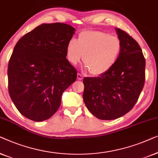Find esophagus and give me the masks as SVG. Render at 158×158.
I'll return each instance as SVG.
<instances>
[{
    "label": "esophagus",
    "mask_w": 158,
    "mask_h": 158,
    "mask_svg": "<svg viewBox=\"0 0 158 158\" xmlns=\"http://www.w3.org/2000/svg\"><path fill=\"white\" fill-rule=\"evenodd\" d=\"M77 79L78 80H82L83 79V76L81 74H77Z\"/></svg>",
    "instance_id": "obj_1"
}]
</instances>
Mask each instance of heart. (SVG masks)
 <instances>
[{
  "label": "heart",
  "mask_w": 158,
  "mask_h": 158,
  "mask_svg": "<svg viewBox=\"0 0 158 158\" xmlns=\"http://www.w3.org/2000/svg\"><path fill=\"white\" fill-rule=\"evenodd\" d=\"M122 42L117 35L99 31H87L72 39L66 46V56L73 65L81 60L91 74L100 76L112 68L121 54ZM84 57H83V56Z\"/></svg>",
  "instance_id": "heart-1"
}]
</instances>
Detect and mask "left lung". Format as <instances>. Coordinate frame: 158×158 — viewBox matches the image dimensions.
<instances>
[{
    "label": "left lung",
    "mask_w": 158,
    "mask_h": 158,
    "mask_svg": "<svg viewBox=\"0 0 158 158\" xmlns=\"http://www.w3.org/2000/svg\"><path fill=\"white\" fill-rule=\"evenodd\" d=\"M122 42L121 54L112 68L97 77L83 79V99L97 118L112 120L132 110L145 80V59L135 40L116 28Z\"/></svg>",
    "instance_id": "1"
}]
</instances>
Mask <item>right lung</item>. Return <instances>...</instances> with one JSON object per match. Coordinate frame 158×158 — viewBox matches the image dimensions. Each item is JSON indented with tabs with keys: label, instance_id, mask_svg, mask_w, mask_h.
<instances>
[{
	"label": "right lung",
	"instance_id": "1",
	"mask_svg": "<svg viewBox=\"0 0 158 158\" xmlns=\"http://www.w3.org/2000/svg\"><path fill=\"white\" fill-rule=\"evenodd\" d=\"M74 31L66 23H44L15 46L8 63V92L26 118H50L59 109L63 92L76 80L77 70L66 59Z\"/></svg>",
	"mask_w": 158,
	"mask_h": 158
}]
</instances>
